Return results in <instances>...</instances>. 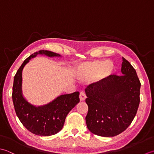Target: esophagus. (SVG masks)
Segmentation results:
<instances>
[{"mask_svg":"<svg viewBox=\"0 0 154 154\" xmlns=\"http://www.w3.org/2000/svg\"><path fill=\"white\" fill-rule=\"evenodd\" d=\"M86 98V94L84 92H81L80 94V101H84L85 99Z\"/></svg>","mask_w":154,"mask_h":154,"instance_id":"34e87169","label":"esophagus"}]
</instances>
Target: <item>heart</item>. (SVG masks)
<instances>
[{
  "label": "heart",
  "mask_w": 154,
  "mask_h": 154,
  "mask_svg": "<svg viewBox=\"0 0 154 154\" xmlns=\"http://www.w3.org/2000/svg\"><path fill=\"white\" fill-rule=\"evenodd\" d=\"M114 65L111 61L93 60L84 62L78 66L76 76L80 80H88L98 78L102 80L113 72Z\"/></svg>",
  "instance_id": "1"
}]
</instances>
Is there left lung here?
Instances as JSON below:
<instances>
[{"label": "left lung", "mask_w": 154, "mask_h": 154, "mask_svg": "<svg viewBox=\"0 0 154 154\" xmlns=\"http://www.w3.org/2000/svg\"><path fill=\"white\" fill-rule=\"evenodd\" d=\"M123 76L110 75L88 86L86 125L91 132L113 137L123 132L133 121L140 103L141 84L136 72L122 57Z\"/></svg>", "instance_id": "left-lung-1"}]
</instances>
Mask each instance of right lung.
<instances>
[{"instance_id": "right-lung-1", "label": "right lung", "mask_w": 154, "mask_h": 154, "mask_svg": "<svg viewBox=\"0 0 154 154\" xmlns=\"http://www.w3.org/2000/svg\"><path fill=\"white\" fill-rule=\"evenodd\" d=\"M48 57H60L61 55L48 51L34 52L22 64L14 78L12 101L16 114L21 123L32 134L49 136L60 131L70 111L80 102L79 92L58 96L52 102L43 106H34L25 99L22 90V73L30 60L37 55Z\"/></svg>"}]
</instances>
